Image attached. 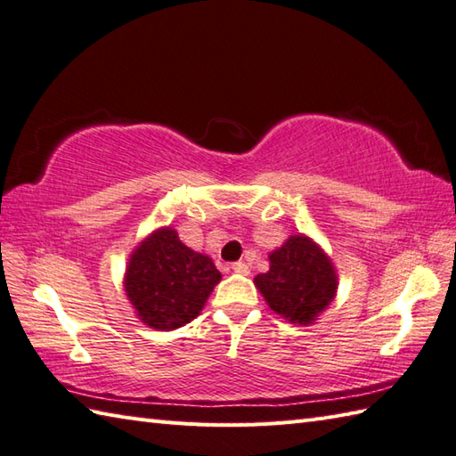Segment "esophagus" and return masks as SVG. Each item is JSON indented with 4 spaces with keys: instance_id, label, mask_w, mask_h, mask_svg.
I'll list each match as a JSON object with an SVG mask.
<instances>
[{
    "instance_id": "34e87169",
    "label": "esophagus",
    "mask_w": 456,
    "mask_h": 456,
    "mask_svg": "<svg viewBox=\"0 0 456 456\" xmlns=\"http://www.w3.org/2000/svg\"><path fill=\"white\" fill-rule=\"evenodd\" d=\"M232 269H234L236 273H240V275H248L249 273V267L244 264V262H236V264H232Z\"/></svg>"
}]
</instances>
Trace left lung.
I'll return each mask as SVG.
<instances>
[{"label":"left lung","instance_id":"8db88e82","mask_svg":"<svg viewBox=\"0 0 456 456\" xmlns=\"http://www.w3.org/2000/svg\"><path fill=\"white\" fill-rule=\"evenodd\" d=\"M256 287L272 309L293 324H311L337 295L338 277L330 257L311 238L295 234L269 254V272Z\"/></svg>","mask_w":456,"mask_h":456}]
</instances>
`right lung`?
Here are the masks:
<instances>
[{"instance_id": "add662e5", "label": "right lung", "mask_w": 456, "mask_h": 456, "mask_svg": "<svg viewBox=\"0 0 456 456\" xmlns=\"http://www.w3.org/2000/svg\"><path fill=\"white\" fill-rule=\"evenodd\" d=\"M220 277L208 256L184 246L173 228H159L134 249L124 287L139 321L173 330L199 317Z\"/></svg>"}]
</instances>
